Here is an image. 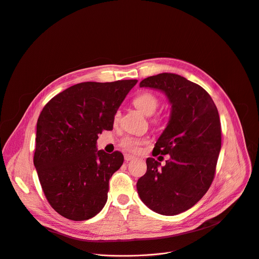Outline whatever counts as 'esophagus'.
<instances>
[{"mask_svg":"<svg viewBox=\"0 0 259 259\" xmlns=\"http://www.w3.org/2000/svg\"><path fill=\"white\" fill-rule=\"evenodd\" d=\"M135 157L133 156V155H130V154H124V160L125 162H128V161H132L134 160Z\"/></svg>","mask_w":259,"mask_h":259,"instance_id":"34e87169","label":"esophagus"}]
</instances>
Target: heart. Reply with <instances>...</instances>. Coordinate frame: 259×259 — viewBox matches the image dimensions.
Masks as SVG:
<instances>
[{
  "label": "heart",
  "mask_w": 259,
  "mask_h": 259,
  "mask_svg": "<svg viewBox=\"0 0 259 259\" xmlns=\"http://www.w3.org/2000/svg\"><path fill=\"white\" fill-rule=\"evenodd\" d=\"M134 105L141 111L143 112L145 115L147 116H151L155 113L156 109L158 108L159 105V100L158 98L155 96L154 94L150 93V92H143L140 93L139 95H137L134 100H133ZM120 117V112L116 111L114 114V122H118ZM153 123H158L159 122V118L155 117L152 119ZM147 141L137 138V137H132V136H127L124 137L121 141H120V147L131 153H138L141 150V147L146 144Z\"/></svg>",
  "instance_id": "1"
}]
</instances>
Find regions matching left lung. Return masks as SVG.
I'll list each match as a JSON object with an SVG mask.
<instances>
[{
    "instance_id": "8db88e82",
    "label": "left lung",
    "mask_w": 259,
    "mask_h": 259,
    "mask_svg": "<svg viewBox=\"0 0 259 259\" xmlns=\"http://www.w3.org/2000/svg\"><path fill=\"white\" fill-rule=\"evenodd\" d=\"M140 87L165 93L171 114L152 153L169 154L170 158L162 167L157 160L147 158V171L137 183L138 193L153 211L177 215L194 206L214 179L222 147L219 111L207 92L179 74L149 76Z\"/></svg>"
}]
</instances>
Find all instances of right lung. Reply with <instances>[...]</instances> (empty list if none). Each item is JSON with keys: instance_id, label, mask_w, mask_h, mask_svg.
<instances>
[{"instance_id": "add662e5", "label": "right lung", "mask_w": 259, "mask_h": 259, "mask_svg": "<svg viewBox=\"0 0 259 259\" xmlns=\"http://www.w3.org/2000/svg\"><path fill=\"white\" fill-rule=\"evenodd\" d=\"M137 82H80L42 108L33 164L48 202L60 215L87 221L104 207L109 180L122 165L123 155L98 151V135L112 131L115 112Z\"/></svg>"}]
</instances>
